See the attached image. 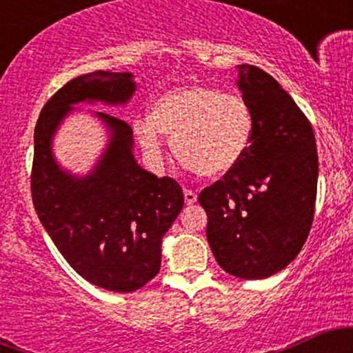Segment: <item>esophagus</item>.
<instances>
[{
    "instance_id": "1",
    "label": "esophagus",
    "mask_w": 353,
    "mask_h": 353,
    "mask_svg": "<svg viewBox=\"0 0 353 353\" xmlns=\"http://www.w3.org/2000/svg\"><path fill=\"white\" fill-rule=\"evenodd\" d=\"M184 201H185V204H188V205L196 204V201H197L196 192H194V190H190V189H185L184 190Z\"/></svg>"
}]
</instances>
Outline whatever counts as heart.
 <instances>
[{
  "label": "heart",
  "mask_w": 353,
  "mask_h": 353,
  "mask_svg": "<svg viewBox=\"0 0 353 353\" xmlns=\"http://www.w3.org/2000/svg\"><path fill=\"white\" fill-rule=\"evenodd\" d=\"M254 125L252 108L244 96L190 84L161 96L149 119L136 121L134 131L152 163L163 161L164 134L182 164L199 176L221 177L232 172L249 152Z\"/></svg>",
  "instance_id": "b5f03b06"
}]
</instances>
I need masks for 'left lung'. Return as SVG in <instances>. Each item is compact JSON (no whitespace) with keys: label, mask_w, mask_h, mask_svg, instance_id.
Returning a JSON list of instances; mask_svg holds the SVG:
<instances>
[{"label":"left lung","mask_w":353,"mask_h":353,"mask_svg":"<svg viewBox=\"0 0 353 353\" xmlns=\"http://www.w3.org/2000/svg\"><path fill=\"white\" fill-rule=\"evenodd\" d=\"M239 89L254 112L249 152L232 172L199 194L217 264L241 279H265L297 257L317 197L314 129L281 84L241 64Z\"/></svg>","instance_id":"8db88e82"}]
</instances>
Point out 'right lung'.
<instances>
[{"label":"right lung","instance_id":"right-lung-1","mask_svg":"<svg viewBox=\"0 0 353 353\" xmlns=\"http://www.w3.org/2000/svg\"><path fill=\"white\" fill-rule=\"evenodd\" d=\"M134 91L131 72L94 71L68 81L38 117L31 169L36 214L68 264L88 282L123 294L159 274L163 236L184 205L181 185L137 165L131 125L106 112L98 116L112 131L111 143L86 177L61 171L51 137L72 104H124Z\"/></svg>","mask_w":353,"mask_h":353}]
</instances>
